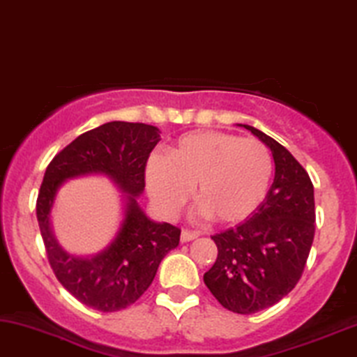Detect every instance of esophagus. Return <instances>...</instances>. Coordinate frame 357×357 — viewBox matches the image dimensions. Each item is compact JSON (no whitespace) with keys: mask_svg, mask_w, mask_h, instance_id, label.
I'll list each match as a JSON object with an SVG mask.
<instances>
[{"mask_svg":"<svg viewBox=\"0 0 357 357\" xmlns=\"http://www.w3.org/2000/svg\"><path fill=\"white\" fill-rule=\"evenodd\" d=\"M197 236H199L197 231L188 230V228H184V230L181 231V241H183V243H188V241L197 238Z\"/></svg>","mask_w":357,"mask_h":357,"instance_id":"34e87169","label":"esophagus"}]
</instances>
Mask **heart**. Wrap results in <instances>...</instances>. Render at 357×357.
<instances>
[{"label": "heart", "mask_w": 357, "mask_h": 357, "mask_svg": "<svg viewBox=\"0 0 357 357\" xmlns=\"http://www.w3.org/2000/svg\"><path fill=\"white\" fill-rule=\"evenodd\" d=\"M273 156L263 142L218 130H197L179 137L153 155L145 178L151 197L165 213L194 199L215 223H236L250 217L264 201L273 178Z\"/></svg>", "instance_id": "1"}]
</instances>
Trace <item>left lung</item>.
<instances>
[{"label":"left lung","instance_id":"left-lung-1","mask_svg":"<svg viewBox=\"0 0 357 357\" xmlns=\"http://www.w3.org/2000/svg\"><path fill=\"white\" fill-rule=\"evenodd\" d=\"M243 127L271 149L274 181L251 217L212 235L218 253L204 282L227 310L251 315L278 303L302 278L315 235V197L310 176L291 151Z\"/></svg>","mask_w":357,"mask_h":357}]
</instances>
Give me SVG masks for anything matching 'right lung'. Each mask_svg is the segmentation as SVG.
<instances>
[{"label":"right lung","instance_id":"add662e5","mask_svg":"<svg viewBox=\"0 0 357 357\" xmlns=\"http://www.w3.org/2000/svg\"><path fill=\"white\" fill-rule=\"evenodd\" d=\"M158 142L160 130L149 123L107 122L76 137L45 169L36 212L47 258L61 286L94 310L117 312L135 303L153 282L161 259L179 245L181 230L150 220L137 202L145 189L146 161ZM93 172L109 175L128 192L126 215L106 250L82 259L56 243L50 211L66 178Z\"/></svg>","mask_w":357,"mask_h":357}]
</instances>
